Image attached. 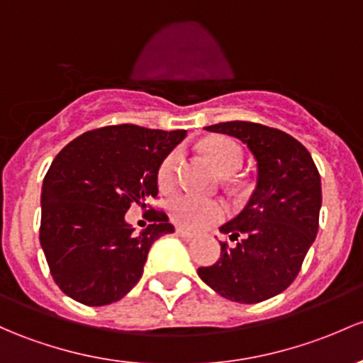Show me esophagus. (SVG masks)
I'll return each mask as SVG.
<instances>
[{"label": "esophagus", "mask_w": 363, "mask_h": 363, "mask_svg": "<svg viewBox=\"0 0 363 363\" xmlns=\"http://www.w3.org/2000/svg\"><path fill=\"white\" fill-rule=\"evenodd\" d=\"M177 235H179V236H182V238H186V240H193V238H194L193 233H189V231L182 230V228H177Z\"/></svg>", "instance_id": "34e87169"}]
</instances>
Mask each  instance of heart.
I'll return each instance as SVG.
<instances>
[{
  "instance_id": "obj_1",
  "label": "heart",
  "mask_w": 363,
  "mask_h": 363,
  "mask_svg": "<svg viewBox=\"0 0 363 363\" xmlns=\"http://www.w3.org/2000/svg\"><path fill=\"white\" fill-rule=\"evenodd\" d=\"M203 151L219 174L231 175L242 167V150L238 144L224 137H213L205 140ZM179 163V151H172L158 167V184L162 189H170L175 182V169ZM170 217L186 230H201L208 224L217 223L224 216V205L220 201L207 200L194 194H179L169 203Z\"/></svg>"
}]
</instances>
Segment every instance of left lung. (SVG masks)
<instances>
[{"label":"left lung","instance_id":"obj_1","mask_svg":"<svg viewBox=\"0 0 363 363\" xmlns=\"http://www.w3.org/2000/svg\"><path fill=\"white\" fill-rule=\"evenodd\" d=\"M242 140L257 163V184L242 212L219 228L236 245L220 243L216 264L198 268L219 296L255 304L284 292L318 233L322 182L310 151L289 133L250 121L205 127Z\"/></svg>","mask_w":363,"mask_h":363}]
</instances>
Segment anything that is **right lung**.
Wrapping results in <instances>:
<instances>
[{"label":"right lung","instance_id":"obj_1","mask_svg":"<svg viewBox=\"0 0 363 363\" xmlns=\"http://www.w3.org/2000/svg\"><path fill=\"white\" fill-rule=\"evenodd\" d=\"M186 130L113 125L90 130L53 160L41 188L40 243L59 289L86 306L120 301L140 280L151 245L174 233L165 212L135 233L130 205L158 194V167Z\"/></svg>","mask_w":363,"mask_h":363}]
</instances>
